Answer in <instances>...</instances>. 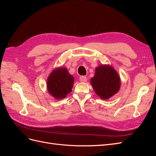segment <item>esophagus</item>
Segmentation results:
<instances>
[{
    "label": "esophagus",
    "instance_id": "1",
    "mask_svg": "<svg viewBox=\"0 0 156 156\" xmlns=\"http://www.w3.org/2000/svg\"><path fill=\"white\" fill-rule=\"evenodd\" d=\"M79 81L82 83L87 82V77L85 76H81L79 77Z\"/></svg>",
    "mask_w": 156,
    "mask_h": 156
}]
</instances>
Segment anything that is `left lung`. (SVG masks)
<instances>
[{"mask_svg":"<svg viewBox=\"0 0 156 156\" xmlns=\"http://www.w3.org/2000/svg\"><path fill=\"white\" fill-rule=\"evenodd\" d=\"M90 83L96 94L102 100H108L120 90V75L112 66L101 64L96 68Z\"/></svg>","mask_w":156,"mask_h":156,"instance_id":"8db88e82","label":"left lung"}]
</instances>
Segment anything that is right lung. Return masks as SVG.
Here are the masks:
<instances>
[{
    "instance_id": "obj_1",
    "label": "right lung",
    "mask_w": 156,
    "mask_h": 156,
    "mask_svg": "<svg viewBox=\"0 0 156 156\" xmlns=\"http://www.w3.org/2000/svg\"><path fill=\"white\" fill-rule=\"evenodd\" d=\"M74 78L66 68H55L47 79V88L49 94L56 100H60L72 92Z\"/></svg>"
}]
</instances>
